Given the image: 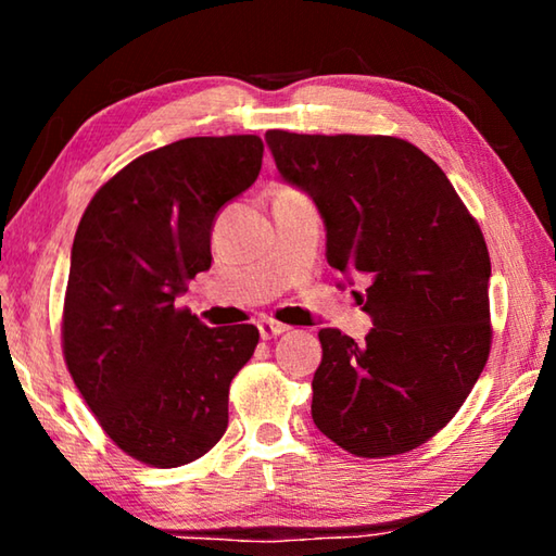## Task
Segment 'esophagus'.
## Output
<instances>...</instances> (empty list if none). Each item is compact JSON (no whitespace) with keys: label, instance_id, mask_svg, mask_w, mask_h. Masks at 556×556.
<instances>
[{"label":"esophagus","instance_id":"34e87169","mask_svg":"<svg viewBox=\"0 0 556 556\" xmlns=\"http://www.w3.org/2000/svg\"><path fill=\"white\" fill-rule=\"evenodd\" d=\"M257 328H260L262 341H269V338H277V336H281V333H287V331H289V326L271 321V318H262V321L257 324Z\"/></svg>","mask_w":556,"mask_h":556}]
</instances>
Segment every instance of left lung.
I'll list each match as a JSON object with an SVG mask.
<instances>
[{
	"label": "left lung",
	"instance_id": "left-lung-1",
	"mask_svg": "<svg viewBox=\"0 0 556 556\" xmlns=\"http://www.w3.org/2000/svg\"><path fill=\"white\" fill-rule=\"evenodd\" d=\"M267 147L289 186L316 203L328 265L368 289L357 345L318 333L312 417L363 458L417 448L458 412L491 353V257L478 223L431 159L397 137L294 135Z\"/></svg>",
	"mask_w": 556,
	"mask_h": 556
}]
</instances>
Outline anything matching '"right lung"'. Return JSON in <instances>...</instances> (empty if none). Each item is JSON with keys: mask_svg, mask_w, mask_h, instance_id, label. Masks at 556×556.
Returning <instances> with one entry per match:
<instances>
[{"mask_svg": "<svg viewBox=\"0 0 556 556\" xmlns=\"http://www.w3.org/2000/svg\"><path fill=\"white\" fill-rule=\"evenodd\" d=\"M262 152L255 135L154 149L92 195L75 232L65 365L105 434L149 466L191 464L228 429L230 382L260 331L208 328L174 301L211 269L215 218L257 181Z\"/></svg>", "mask_w": 556, "mask_h": 556, "instance_id": "obj_1", "label": "right lung"}]
</instances>
